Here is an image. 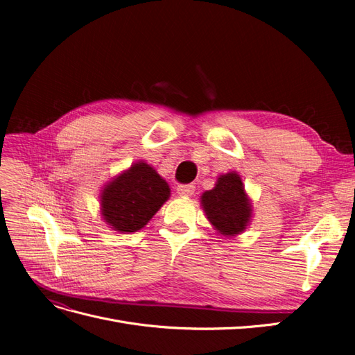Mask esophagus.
<instances>
[{
    "label": "esophagus",
    "instance_id": "esophagus-1",
    "mask_svg": "<svg viewBox=\"0 0 355 355\" xmlns=\"http://www.w3.org/2000/svg\"><path fill=\"white\" fill-rule=\"evenodd\" d=\"M176 191L180 197H191L196 192V187L194 185H179Z\"/></svg>",
    "mask_w": 355,
    "mask_h": 355
}]
</instances>
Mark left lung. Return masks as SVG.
Masks as SVG:
<instances>
[{
    "instance_id": "1",
    "label": "left lung",
    "mask_w": 355,
    "mask_h": 355,
    "mask_svg": "<svg viewBox=\"0 0 355 355\" xmlns=\"http://www.w3.org/2000/svg\"><path fill=\"white\" fill-rule=\"evenodd\" d=\"M200 201L213 230L223 237H237L252 222V200L237 171L220 175L213 189L202 192Z\"/></svg>"
}]
</instances>
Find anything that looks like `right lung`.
Listing matches in <instances>:
<instances>
[{
	"label": "right lung",
	"mask_w": 355,
	"mask_h": 355,
	"mask_svg": "<svg viewBox=\"0 0 355 355\" xmlns=\"http://www.w3.org/2000/svg\"><path fill=\"white\" fill-rule=\"evenodd\" d=\"M168 198L167 182L141 159L103 185L101 216L108 228L132 234L142 230Z\"/></svg>",
	"instance_id": "right-lung-1"
}]
</instances>
